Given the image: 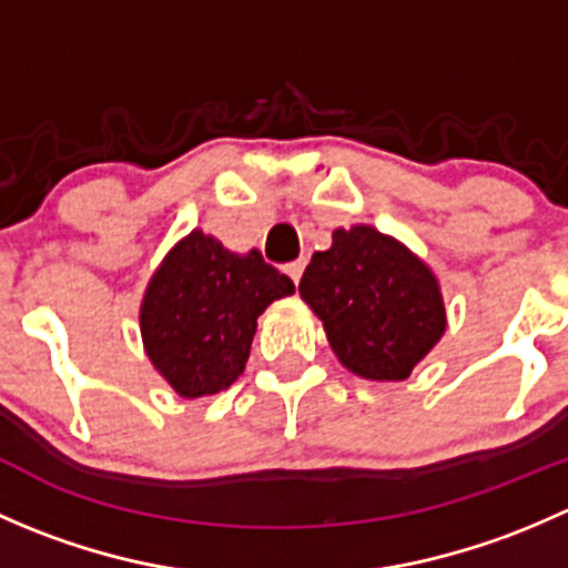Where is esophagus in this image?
I'll list each match as a JSON object with an SVG mask.
<instances>
[{"mask_svg":"<svg viewBox=\"0 0 568 568\" xmlns=\"http://www.w3.org/2000/svg\"><path fill=\"white\" fill-rule=\"evenodd\" d=\"M302 272H305V261H291V263H285V274H288L291 280H294V283H300L302 280Z\"/></svg>","mask_w":568,"mask_h":568,"instance_id":"obj_1","label":"esophagus"}]
</instances>
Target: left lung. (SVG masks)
Wrapping results in <instances>:
<instances>
[{
	"mask_svg": "<svg viewBox=\"0 0 568 568\" xmlns=\"http://www.w3.org/2000/svg\"><path fill=\"white\" fill-rule=\"evenodd\" d=\"M300 294L324 321L337 359L363 379H406L445 332L432 268L368 225L332 233V247L307 263Z\"/></svg>",
	"mask_w": 568,
	"mask_h": 568,
	"instance_id": "obj_1",
	"label": "left lung"
}]
</instances>
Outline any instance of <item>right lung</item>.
<instances>
[{
  "label": "right lung",
  "mask_w": 568,
  "mask_h": 568,
  "mask_svg": "<svg viewBox=\"0 0 568 568\" xmlns=\"http://www.w3.org/2000/svg\"><path fill=\"white\" fill-rule=\"evenodd\" d=\"M294 283L263 261L192 231L164 257L145 291L142 341L159 374L183 398L214 395L239 379L257 316Z\"/></svg>",
  "instance_id": "add662e5"
}]
</instances>
